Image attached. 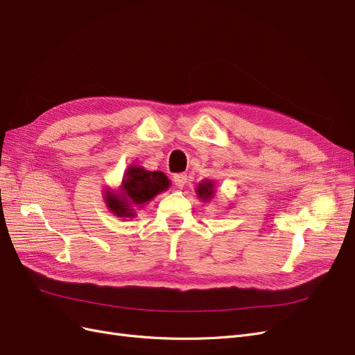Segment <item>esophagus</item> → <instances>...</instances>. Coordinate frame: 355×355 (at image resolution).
<instances>
[{
    "mask_svg": "<svg viewBox=\"0 0 355 355\" xmlns=\"http://www.w3.org/2000/svg\"><path fill=\"white\" fill-rule=\"evenodd\" d=\"M187 175L185 173H178L173 176V184L176 185V188H184L187 185Z\"/></svg>",
    "mask_w": 355,
    "mask_h": 355,
    "instance_id": "1",
    "label": "esophagus"
}]
</instances>
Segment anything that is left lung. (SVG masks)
<instances>
[{
    "label": "left lung",
    "mask_w": 355,
    "mask_h": 355,
    "mask_svg": "<svg viewBox=\"0 0 355 355\" xmlns=\"http://www.w3.org/2000/svg\"><path fill=\"white\" fill-rule=\"evenodd\" d=\"M196 189H197L196 192H197L198 198L202 201H210L214 197V182L210 179L202 180Z\"/></svg>",
    "instance_id": "left-lung-1"
}]
</instances>
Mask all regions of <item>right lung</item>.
I'll list each match as a JSON object with an SVG mask.
<instances>
[{"label":"right lung","mask_w":355,"mask_h":355,"mask_svg":"<svg viewBox=\"0 0 355 355\" xmlns=\"http://www.w3.org/2000/svg\"><path fill=\"white\" fill-rule=\"evenodd\" d=\"M171 182L163 171H149L141 166H128L118 189H105L106 207L118 218H135L155 196L168 189Z\"/></svg>","instance_id":"add662e5"}]
</instances>
